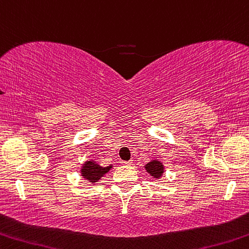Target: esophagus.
I'll list each match as a JSON object with an SVG mask.
<instances>
[{
	"label": "esophagus",
	"instance_id": "34e87169",
	"mask_svg": "<svg viewBox=\"0 0 249 249\" xmlns=\"http://www.w3.org/2000/svg\"><path fill=\"white\" fill-rule=\"evenodd\" d=\"M122 164H131L132 163V160H128V161H121Z\"/></svg>",
	"mask_w": 249,
	"mask_h": 249
}]
</instances>
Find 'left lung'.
<instances>
[{"instance_id": "left-lung-1", "label": "left lung", "mask_w": 249, "mask_h": 249, "mask_svg": "<svg viewBox=\"0 0 249 249\" xmlns=\"http://www.w3.org/2000/svg\"><path fill=\"white\" fill-rule=\"evenodd\" d=\"M144 168H146L147 173L150 175L152 178L157 179L161 177L164 171L163 164L161 161H159V160H151L150 162H148L146 166H144Z\"/></svg>"}]
</instances>
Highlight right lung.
Masks as SVG:
<instances>
[{"instance_id": "obj_1", "label": "right lung", "mask_w": 249, "mask_h": 249, "mask_svg": "<svg viewBox=\"0 0 249 249\" xmlns=\"http://www.w3.org/2000/svg\"><path fill=\"white\" fill-rule=\"evenodd\" d=\"M111 168L112 166L102 167L93 160H88L83 163L81 168V176L86 180H89L90 182H92V185H94V182L100 180V178L108 173Z\"/></svg>"}]
</instances>
